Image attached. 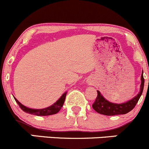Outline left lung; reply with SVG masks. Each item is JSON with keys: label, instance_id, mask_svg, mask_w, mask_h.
Here are the masks:
<instances>
[{"label": "left lung", "instance_id": "obj_1", "mask_svg": "<svg viewBox=\"0 0 149 149\" xmlns=\"http://www.w3.org/2000/svg\"><path fill=\"white\" fill-rule=\"evenodd\" d=\"M144 86V79L143 73L141 74V84L140 92L136 97L132 99L130 101L125 103L115 104L108 102L102 96L101 93L97 91V97L95 101L93 103L92 107L94 110L102 115L113 116L117 115H124L130 112L136 107V104L139 102L140 97L143 93Z\"/></svg>", "mask_w": 149, "mask_h": 149}]
</instances>
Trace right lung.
Masks as SVG:
<instances>
[{"label":"right lung","mask_w":149,"mask_h":149,"mask_svg":"<svg viewBox=\"0 0 149 149\" xmlns=\"http://www.w3.org/2000/svg\"><path fill=\"white\" fill-rule=\"evenodd\" d=\"M66 94L67 93H64L62 95V97L58 100L55 104L52 105V106L49 107L45 108V109H30V108L26 107L24 106L23 104H22L14 97L15 101L17 102L19 104V107L24 111V112H26V113L31 114V115H37V116H47V115H54V114L58 113L60 111V109H61V107L63 105L64 102H65V99L66 97Z\"/></svg>","instance_id":"1"}]
</instances>
